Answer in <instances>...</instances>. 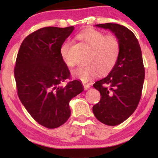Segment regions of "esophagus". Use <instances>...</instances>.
I'll list each match as a JSON object with an SVG mask.
<instances>
[{
  "mask_svg": "<svg viewBox=\"0 0 158 158\" xmlns=\"http://www.w3.org/2000/svg\"><path fill=\"white\" fill-rule=\"evenodd\" d=\"M83 86H84V88L85 90H88V88H90V84H83Z\"/></svg>",
  "mask_w": 158,
  "mask_h": 158,
  "instance_id": "esophagus-1",
  "label": "esophagus"
}]
</instances>
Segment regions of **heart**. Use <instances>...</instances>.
<instances>
[{"label":"heart","mask_w":158,"mask_h":158,"mask_svg":"<svg viewBox=\"0 0 158 158\" xmlns=\"http://www.w3.org/2000/svg\"><path fill=\"white\" fill-rule=\"evenodd\" d=\"M78 38L90 48L87 56L88 63L79 67L72 72L74 77L87 81L96 77L109 73L117 64L120 52V43L114 35H105L99 30L89 29L80 32ZM72 42L66 41L61 46L60 55L68 67H73L75 61L70 55Z\"/></svg>","instance_id":"heart-1"}]
</instances>
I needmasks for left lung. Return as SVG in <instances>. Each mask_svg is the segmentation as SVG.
Returning <instances> with one entry per match:
<instances>
[{
  "mask_svg": "<svg viewBox=\"0 0 158 158\" xmlns=\"http://www.w3.org/2000/svg\"><path fill=\"white\" fill-rule=\"evenodd\" d=\"M96 26L115 34L120 43V52L110 73L93 85L101 95L93 112L101 123L117 126L134 113L140 100L145 78L142 52L138 40L126 27L110 23Z\"/></svg>",
  "mask_w": 158,
  "mask_h": 158,
  "instance_id": "left-lung-1",
  "label": "left lung"
}]
</instances>
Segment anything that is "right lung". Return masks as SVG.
Returning a JSON list of instances; mask_svg holds the SVG:
<instances>
[{
    "label": "right lung",
    "instance_id": "right-lung-1",
    "mask_svg": "<svg viewBox=\"0 0 158 158\" xmlns=\"http://www.w3.org/2000/svg\"><path fill=\"white\" fill-rule=\"evenodd\" d=\"M74 27H47L25 38L18 52L14 74L21 102L38 123L48 128L61 126L70 116L69 102L84 90L60 55L61 46Z\"/></svg>",
    "mask_w": 158,
    "mask_h": 158
}]
</instances>
